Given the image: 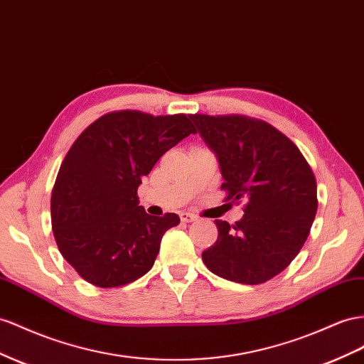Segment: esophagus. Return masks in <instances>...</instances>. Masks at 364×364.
I'll list each match as a JSON object with an SVG mask.
<instances>
[{
  "mask_svg": "<svg viewBox=\"0 0 364 364\" xmlns=\"http://www.w3.org/2000/svg\"><path fill=\"white\" fill-rule=\"evenodd\" d=\"M179 218H181V220H182L183 223H190V222H194L196 219H198V218H196V215L191 214V213H181Z\"/></svg>",
  "mask_w": 364,
  "mask_h": 364,
  "instance_id": "34e87169",
  "label": "esophagus"
}]
</instances>
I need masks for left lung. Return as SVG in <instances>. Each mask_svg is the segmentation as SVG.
<instances>
[{
  "instance_id": "1",
  "label": "left lung",
  "mask_w": 364,
  "mask_h": 364,
  "mask_svg": "<svg viewBox=\"0 0 364 364\" xmlns=\"http://www.w3.org/2000/svg\"><path fill=\"white\" fill-rule=\"evenodd\" d=\"M218 154L225 200L245 202L243 218L214 220L218 240L202 260L222 279L260 284L277 276L306 242L317 213L308 161L276 127L243 114H190Z\"/></svg>"
}]
</instances>
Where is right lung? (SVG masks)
Masks as SVG:
<instances>
[{"label": "right lung", "mask_w": 364, "mask_h": 364, "mask_svg": "<svg viewBox=\"0 0 364 364\" xmlns=\"http://www.w3.org/2000/svg\"><path fill=\"white\" fill-rule=\"evenodd\" d=\"M191 133L190 116L182 113L119 110L77 136L58 171L50 211L58 250L85 282L117 288L151 269L164 232L181 219L146 214L137 186Z\"/></svg>", "instance_id": "1"}]
</instances>
